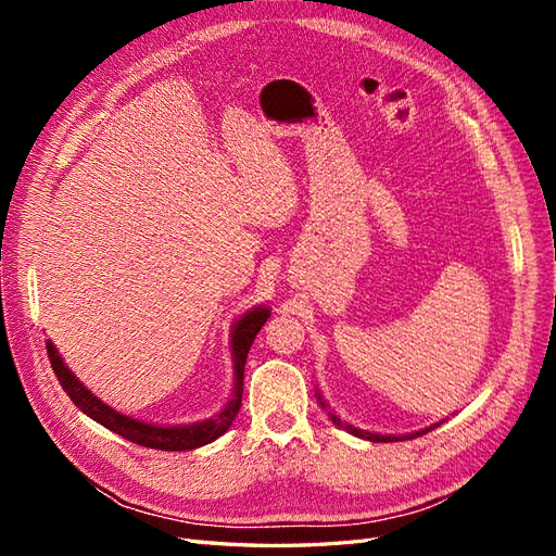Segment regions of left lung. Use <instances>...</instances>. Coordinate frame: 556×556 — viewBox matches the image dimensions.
Listing matches in <instances>:
<instances>
[{"label":"left lung","instance_id":"obj_1","mask_svg":"<svg viewBox=\"0 0 556 556\" xmlns=\"http://www.w3.org/2000/svg\"><path fill=\"white\" fill-rule=\"evenodd\" d=\"M319 403H323V401H319ZM323 406H325V403H323ZM329 417H331V422L333 425H339V427H345L350 433H355V435H362V439H368V441H374V443H390V441H399V435H378V433H368V431H359V429H352V427H348V425H343L341 422V419L339 417H336L333 413H329ZM435 427H439V425H433V429ZM429 431V429H427ZM427 431H417V435H422V433H427ZM410 439H413V435H410ZM401 441H403V435H401Z\"/></svg>","mask_w":556,"mask_h":556}]
</instances>
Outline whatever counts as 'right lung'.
Listing matches in <instances>:
<instances>
[{
    "mask_svg": "<svg viewBox=\"0 0 556 556\" xmlns=\"http://www.w3.org/2000/svg\"><path fill=\"white\" fill-rule=\"evenodd\" d=\"M266 317H268V308L260 306L255 311H250L248 315H243L239 319V325L233 327L231 350H233V376H237V382H233V399L227 403V408L217 417L206 419V422H197V425H188V427H153V425L139 422V419H131V417L115 413L113 408L106 406V403L92 396L86 387L78 382V378L64 366L53 343L48 341L46 350H48L50 366H53L62 390L70 394V399L76 403V406L88 417H92L94 422L104 425L106 429L115 431L117 435H123V439H127L129 443L153 447V450L180 452V450H194V447L206 445L231 427V419L237 417V413L241 408L243 368H245V359H248V350H250L252 341H255L260 329L264 327Z\"/></svg>",
    "mask_w": 556,
    "mask_h": 556,
    "instance_id": "add662e5",
    "label": "right lung"
}]
</instances>
